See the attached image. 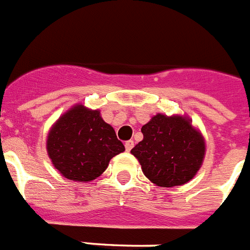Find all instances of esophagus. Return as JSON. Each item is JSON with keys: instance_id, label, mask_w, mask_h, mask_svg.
I'll list each match as a JSON object with an SVG mask.
<instances>
[{"instance_id": "1", "label": "esophagus", "mask_w": 250, "mask_h": 250, "mask_svg": "<svg viewBox=\"0 0 250 250\" xmlns=\"http://www.w3.org/2000/svg\"><path fill=\"white\" fill-rule=\"evenodd\" d=\"M125 151H131L132 148H133V141H127V142L125 143Z\"/></svg>"}]
</instances>
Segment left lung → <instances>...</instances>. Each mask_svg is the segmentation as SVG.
<instances>
[{"label": "left lung", "instance_id": "left-lung-1", "mask_svg": "<svg viewBox=\"0 0 250 250\" xmlns=\"http://www.w3.org/2000/svg\"><path fill=\"white\" fill-rule=\"evenodd\" d=\"M143 140L131 149L145 176L162 188L194 179L205 156V140L191 119L158 113L141 128Z\"/></svg>", "mask_w": 250, "mask_h": 250}]
</instances>
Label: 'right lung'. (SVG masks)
I'll use <instances>...</instances> for the list:
<instances>
[{
  "mask_svg": "<svg viewBox=\"0 0 250 250\" xmlns=\"http://www.w3.org/2000/svg\"><path fill=\"white\" fill-rule=\"evenodd\" d=\"M46 149L62 176L88 182L101 176L125 146L98 109L77 104L54 123L47 134Z\"/></svg>",
  "mask_w": 250,
  "mask_h": 250,
  "instance_id": "obj_1",
  "label": "right lung"
}]
</instances>
